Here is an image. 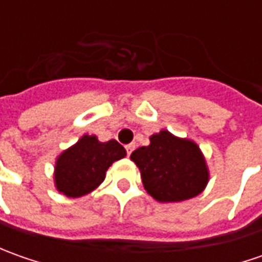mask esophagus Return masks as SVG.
<instances>
[{"label": "esophagus", "instance_id": "esophagus-1", "mask_svg": "<svg viewBox=\"0 0 262 262\" xmlns=\"http://www.w3.org/2000/svg\"><path fill=\"white\" fill-rule=\"evenodd\" d=\"M134 148H136V144H134V143H131V144H126V146H125L126 155L129 156V155L133 153V150H134Z\"/></svg>", "mask_w": 262, "mask_h": 262}]
</instances>
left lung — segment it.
I'll return each mask as SVG.
<instances>
[{"label":"left lung","mask_w":262,"mask_h":262,"mask_svg":"<svg viewBox=\"0 0 262 262\" xmlns=\"http://www.w3.org/2000/svg\"><path fill=\"white\" fill-rule=\"evenodd\" d=\"M146 191L160 203H176L198 195L208 181L206 160L195 143L160 131L150 144L131 155Z\"/></svg>","instance_id":"1"}]
</instances>
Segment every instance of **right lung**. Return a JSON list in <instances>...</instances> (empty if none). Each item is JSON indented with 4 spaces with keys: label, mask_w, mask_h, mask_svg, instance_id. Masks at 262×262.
<instances>
[{
    "label": "right lung",
    "mask_w": 262,
    "mask_h": 262,
    "mask_svg": "<svg viewBox=\"0 0 262 262\" xmlns=\"http://www.w3.org/2000/svg\"><path fill=\"white\" fill-rule=\"evenodd\" d=\"M125 155V148L115 140L100 143L95 136H84L56 160L58 191L73 198L86 195L103 182L107 167Z\"/></svg>",
    "instance_id": "add662e5"
}]
</instances>
